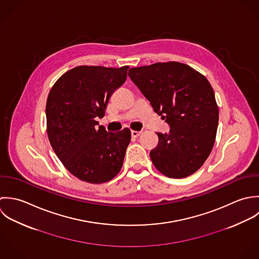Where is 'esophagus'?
I'll return each mask as SVG.
<instances>
[{
	"label": "esophagus",
	"mask_w": 259,
	"mask_h": 259,
	"mask_svg": "<svg viewBox=\"0 0 259 259\" xmlns=\"http://www.w3.org/2000/svg\"><path fill=\"white\" fill-rule=\"evenodd\" d=\"M131 135H132V137H138V136H140L141 135V132H139V131H134V130H132L131 131Z\"/></svg>",
	"instance_id": "esophagus-1"
}]
</instances>
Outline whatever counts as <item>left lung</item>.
<instances>
[{"mask_svg": "<svg viewBox=\"0 0 259 259\" xmlns=\"http://www.w3.org/2000/svg\"><path fill=\"white\" fill-rule=\"evenodd\" d=\"M128 75L170 126L168 133H156L158 145L150 151L157 170L170 178L196 172L213 148L218 126V106L208 80L179 62L131 68Z\"/></svg>", "mask_w": 259, "mask_h": 259, "instance_id": "1", "label": "left lung"}]
</instances>
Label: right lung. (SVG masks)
Here are the masks:
<instances>
[{
    "instance_id": "add662e5",
    "label": "right lung",
    "mask_w": 259,
    "mask_h": 259,
    "mask_svg": "<svg viewBox=\"0 0 259 259\" xmlns=\"http://www.w3.org/2000/svg\"><path fill=\"white\" fill-rule=\"evenodd\" d=\"M129 66H78L53 85L46 104L47 133L53 150L75 177L100 184L121 170L131 132H107L102 118L111 95L127 78Z\"/></svg>"
}]
</instances>
